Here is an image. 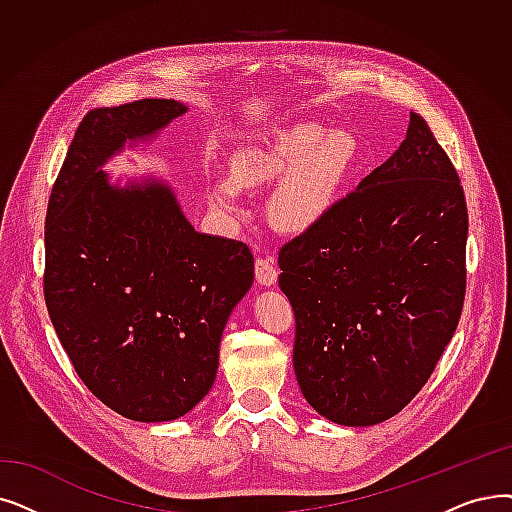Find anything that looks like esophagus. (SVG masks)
<instances>
[{
	"instance_id": "1",
	"label": "esophagus",
	"mask_w": 512,
	"mask_h": 512,
	"mask_svg": "<svg viewBox=\"0 0 512 512\" xmlns=\"http://www.w3.org/2000/svg\"><path fill=\"white\" fill-rule=\"evenodd\" d=\"M255 278L261 286H272L278 280V270L270 257H257L255 261Z\"/></svg>"
}]
</instances>
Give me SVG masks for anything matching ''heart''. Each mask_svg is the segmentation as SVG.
I'll return each instance as SVG.
<instances>
[{
  "mask_svg": "<svg viewBox=\"0 0 512 512\" xmlns=\"http://www.w3.org/2000/svg\"><path fill=\"white\" fill-rule=\"evenodd\" d=\"M353 157L355 140L345 131H324L316 123L280 127L234 152L230 180L211 188V201L219 211L238 213V188L278 182L268 217L282 232H303L326 213Z\"/></svg>",
  "mask_w": 512,
  "mask_h": 512,
  "instance_id": "heart-1",
  "label": "heart"
}]
</instances>
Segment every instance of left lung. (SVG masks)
<instances>
[{"label": "left lung", "mask_w": 512, "mask_h": 512, "mask_svg": "<svg viewBox=\"0 0 512 512\" xmlns=\"http://www.w3.org/2000/svg\"><path fill=\"white\" fill-rule=\"evenodd\" d=\"M466 215L458 173L427 121L349 196L278 253L295 311L307 404L343 427L404 410L460 320Z\"/></svg>", "instance_id": "1"}]
</instances>
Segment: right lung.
Here are the masks:
<instances>
[{
	"instance_id": "1",
	"label": "right lung",
	"mask_w": 512,
	"mask_h": 512,
	"mask_svg": "<svg viewBox=\"0 0 512 512\" xmlns=\"http://www.w3.org/2000/svg\"><path fill=\"white\" fill-rule=\"evenodd\" d=\"M184 113L161 98L90 110L46 215L56 335L85 387L138 422L180 418L211 391L221 335L255 276L247 244L196 232L161 177L121 186L102 171Z\"/></svg>"
}]
</instances>
